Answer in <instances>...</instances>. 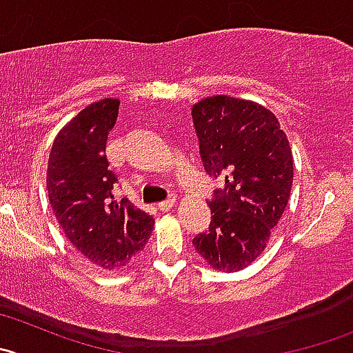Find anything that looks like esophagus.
Listing matches in <instances>:
<instances>
[{"label":"esophagus","instance_id":"esophagus-1","mask_svg":"<svg viewBox=\"0 0 353 353\" xmlns=\"http://www.w3.org/2000/svg\"><path fill=\"white\" fill-rule=\"evenodd\" d=\"M174 204H176V199H174V197H170V199H166V201H163V203L157 204V208H159L161 211H168V210H171Z\"/></svg>","mask_w":353,"mask_h":353}]
</instances>
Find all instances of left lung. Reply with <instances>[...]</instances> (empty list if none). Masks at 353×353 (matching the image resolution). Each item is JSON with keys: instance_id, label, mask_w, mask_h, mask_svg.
<instances>
[{"instance_id": "left-lung-1", "label": "left lung", "mask_w": 353, "mask_h": 353, "mask_svg": "<svg viewBox=\"0 0 353 353\" xmlns=\"http://www.w3.org/2000/svg\"><path fill=\"white\" fill-rule=\"evenodd\" d=\"M192 119L204 168L225 176L210 203V230L192 244L214 270L239 272L263 253L288 206L293 185L290 140L274 112L236 97L199 100Z\"/></svg>"}]
</instances>
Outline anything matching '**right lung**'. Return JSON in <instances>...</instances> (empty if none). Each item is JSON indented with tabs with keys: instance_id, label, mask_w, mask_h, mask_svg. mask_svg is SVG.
<instances>
[{
	"instance_id": "obj_1",
	"label": "right lung",
	"mask_w": 353,
	"mask_h": 353,
	"mask_svg": "<svg viewBox=\"0 0 353 353\" xmlns=\"http://www.w3.org/2000/svg\"><path fill=\"white\" fill-rule=\"evenodd\" d=\"M119 100L90 103L53 140L46 170L52 210L76 250L105 270L124 267L143 250L154 218L128 201H114L116 174L105 145Z\"/></svg>"
}]
</instances>
